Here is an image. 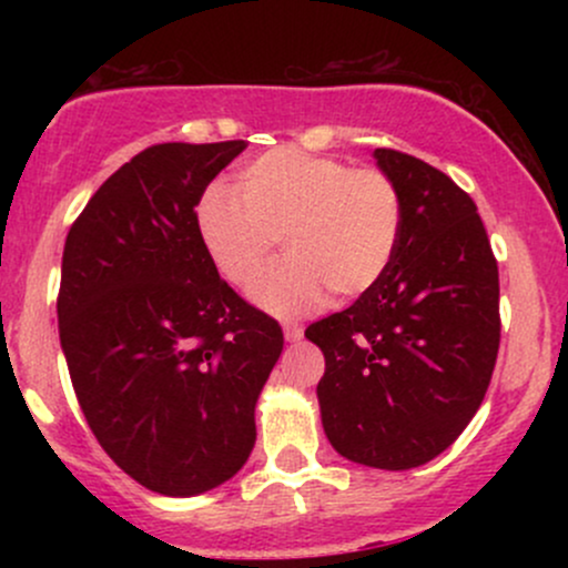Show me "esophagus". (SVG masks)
I'll use <instances>...</instances> for the list:
<instances>
[{"label":"esophagus","instance_id":"esophagus-1","mask_svg":"<svg viewBox=\"0 0 568 568\" xmlns=\"http://www.w3.org/2000/svg\"><path fill=\"white\" fill-rule=\"evenodd\" d=\"M283 334H285V342H302V336H304V328L302 325H285L283 328Z\"/></svg>","mask_w":568,"mask_h":568}]
</instances>
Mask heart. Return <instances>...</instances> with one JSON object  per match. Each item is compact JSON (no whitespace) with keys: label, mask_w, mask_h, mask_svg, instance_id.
Instances as JSON below:
<instances>
[{"label":"heart","mask_w":568,"mask_h":568,"mask_svg":"<svg viewBox=\"0 0 568 568\" xmlns=\"http://www.w3.org/2000/svg\"><path fill=\"white\" fill-rule=\"evenodd\" d=\"M194 221L219 275L237 288L253 285L283 237L288 258L251 298L270 315L296 317L331 291L349 302L379 285L400 243L403 202L376 168L272 149L243 168L240 192L207 186Z\"/></svg>","instance_id":"heart-1"}]
</instances>
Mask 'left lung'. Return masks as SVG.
<instances>
[{"label":"left lung","mask_w":568,"mask_h":568,"mask_svg":"<svg viewBox=\"0 0 568 568\" xmlns=\"http://www.w3.org/2000/svg\"><path fill=\"white\" fill-rule=\"evenodd\" d=\"M403 230L376 288L306 328L325 355L317 384L331 446L357 465L435 459L484 403L499 352V270L473 197L438 168L376 149Z\"/></svg>","instance_id":"8db88e82"}]
</instances>
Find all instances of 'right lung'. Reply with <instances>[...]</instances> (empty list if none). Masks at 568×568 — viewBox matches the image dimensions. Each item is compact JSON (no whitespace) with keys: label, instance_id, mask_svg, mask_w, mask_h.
<instances>
[{"label":"right lung","instance_id":"add662e5","mask_svg":"<svg viewBox=\"0 0 568 568\" xmlns=\"http://www.w3.org/2000/svg\"><path fill=\"white\" fill-rule=\"evenodd\" d=\"M245 146L143 149L63 245L58 334L77 400L114 465L165 497L211 491L245 465L283 352V328L219 277L194 221Z\"/></svg>","mask_w":568,"mask_h":568}]
</instances>
